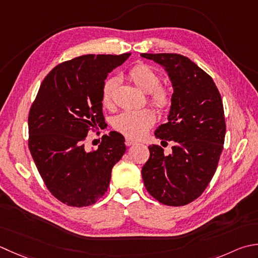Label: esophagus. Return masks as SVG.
I'll return each mask as SVG.
<instances>
[{
  "mask_svg": "<svg viewBox=\"0 0 258 258\" xmlns=\"http://www.w3.org/2000/svg\"><path fill=\"white\" fill-rule=\"evenodd\" d=\"M136 142L135 141H133V140H131V139H128V138H126L125 139V144L127 145V146H131V145H133V144H135Z\"/></svg>",
  "mask_w": 258,
  "mask_h": 258,
  "instance_id": "1",
  "label": "esophagus"
}]
</instances>
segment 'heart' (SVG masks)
Segmentation results:
<instances>
[{
  "label": "heart",
  "instance_id": "heart-1",
  "mask_svg": "<svg viewBox=\"0 0 258 258\" xmlns=\"http://www.w3.org/2000/svg\"><path fill=\"white\" fill-rule=\"evenodd\" d=\"M136 87L149 93V100L156 109L164 110L172 104V92L169 87L161 85V76L146 63L136 64L126 75ZM118 86L116 77L107 78L102 86V104L105 107L113 105L115 89ZM155 115L150 108L124 110L113 119V127L130 139H140L152 127Z\"/></svg>",
  "mask_w": 258,
  "mask_h": 258
}]
</instances>
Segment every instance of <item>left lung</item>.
Returning <instances> with one entry per match:
<instances>
[{"mask_svg":"<svg viewBox=\"0 0 258 258\" xmlns=\"http://www.w3.org/2000/svg\"><path fill=\"white\" fill-rule=\"evenodd\" d=\"M162 64L174 93L168 123L155 138L173 141L172 154L160 145L149 146L142 168L149 194L165 206H184L203 195L217 170L223 152L226 122L223 99L213 78L189 58L178 53H141Z\"/></svg>","mask_w":258,"mask_h":258,"instance_id":"1","label":"left lung"}]
</instances>
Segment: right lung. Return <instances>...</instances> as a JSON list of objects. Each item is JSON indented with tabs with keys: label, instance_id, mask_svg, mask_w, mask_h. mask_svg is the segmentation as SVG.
Instances as JSON below:
<instances>
[{
	"label": "right lung",
	"instance_id": "add662e5",
	"mask_svg": "<svg viewBox=\"0 0 258 258\" xmlns=\"http://www.w3.org/2000/svg\"><path fill=\"white\" fill-rule=\"evenodd\" d=\"M131 53L86 54L55 66L42 80L28 117L30 153L51 195L70 207H87L105 195L113 166L125 153L117 132L87 152L89 132L105 123L102 86Z\"/></svg>",
	"mask_w": 258,
	"mask_h": 258
}]
</instances>
